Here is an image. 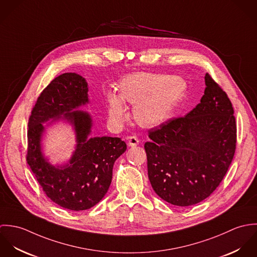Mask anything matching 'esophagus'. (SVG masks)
I'll use <instances>...</instances> for the list:
<instances>
[{"mask_svg": "<svg viewBox=\"0 0 257 257\" xmlns=\"http://www.w3.org/2000/svg\"><path fill=\"white\" fill-rule=\"evenodd\" d=\"M127 144H128V147H137L140 144V140L137 136H132L127 138Z\"/></svg>", "mask_w": 257, "mask_h": 257, "instance_id": "34e87169", "label": "esophagus"}]
</instances>
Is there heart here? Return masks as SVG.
<instances>
[{"label": "heart", "mask_w": 257, "mask_h": 257, "mask_svg": "<svg viewBox=\"0 0 257 257\" xmlns=\"http://www.w3.org/2000/svg\"><path fill=\"white\" fill-rule=\"evenodd\" d=\"M187 84L180 77L159 74L135 73L125 76L118 91L107 94L110 121L120 124L127 116L126 102L135 105V116L144 125H157L172 113L186 92Z\"/></svg>", "instance_id": "b5f03b06"}]
</instances>
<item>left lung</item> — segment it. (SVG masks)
Here are the masks:
<instances>
[{
  "instance_id": "left-lung-1",
  "label": "left lung",
  "mask_w": 257,
  "mask_h": 257,
  "mask_svg": "<svg viewBox=\"0 0 257 257\" xmlns=\"http://www.w3.org/2000/svg\"><path fill=\"white\" fill-rule=\"evenodd\" d=\"M205 84L200 104L185 116L150 130L145 145L154 192L179 207L208 198L223 179L235 151L231 102L209 73Z\"/></svg>"
}]
</instances>
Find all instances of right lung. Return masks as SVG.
<instances>
[{"label":"right lung","mask_w":257,"mask_h":257,"mask_svg":"<svg viewBox=\"0 0 257 257\" xmlns=\"http://www.w3.org/2000/svg\"><path fill=\"white\" fill-rule=\"evenodd\" d=\"M88 102L85 78L76 73L61 74L41 92L29 119L28 164L46 196L71 211L88 210L104 198L111 182L114 161L126 149L119 138H88L91 115L74 110ZM49 119H66L74 124L76 149L64 166H51L41 152L43 122Z\"/></svg>","instance_id":"obj_1"}]
</instances>
